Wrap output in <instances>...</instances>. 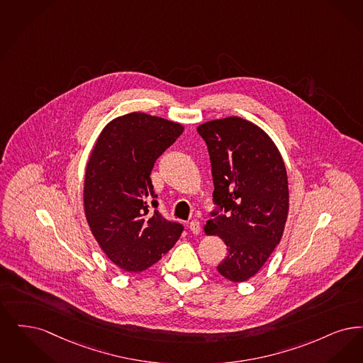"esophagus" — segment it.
<instances>
[{
	"label": "esophagus",
	"mask_w": 363,
	"mask_h": 363,
	"mask_svg": "<svg viewBox=\"0 0 363 363\" xmlns=\"http://www.w3.org/2000/svg\"><path fill=\"white\" fill-rule=\"evenodd\" d=\"M189 230L194 233V235H199L201 233V222L198 220H192L189 222Z\"/></svg>",
	"instance_id": "1"
}]
</instances>
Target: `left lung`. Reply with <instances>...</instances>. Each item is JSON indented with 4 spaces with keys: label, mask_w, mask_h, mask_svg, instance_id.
<instances>
[{
    "label": "left lung",
    "mask_w": 363,
    "mask_h": 363,
    "mask_svg": "<svg viewBox=\"0 0 363 363\" xmlns=\"http://www.w3.org/2000/svg\"><path fill=\"white\" fill-rule=\"evenodd\" d=\"M205 140L214 183L208 235L226 244L218 272L244 282L267 262L284 235L289 186L284 160L260 127L238 116L198 127Z\"/></svg>",
    "instance_id": "obj_1"
}]
</instances>
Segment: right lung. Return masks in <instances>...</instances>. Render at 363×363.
Returning a JSON list of instances; mask_svg holds the SVG:
<instances>
[{"instance_id": "1", "label": "right lung", "mask_w": 363, "mask_h": 363, "mask_svg": "<svg viewBox=\"0 0 363 363\" xmlns=\"http://www.w3.org/2000/svg\"><path fill=\"white\" fill-rule=\"evenodd\" d=\"M183 130L158 116L127 113L104 127L88 161L86 221L111 262L128 272L157 263L184 230L158 211L150 180L156 160Z\"/></svg>"}]
</instances>
